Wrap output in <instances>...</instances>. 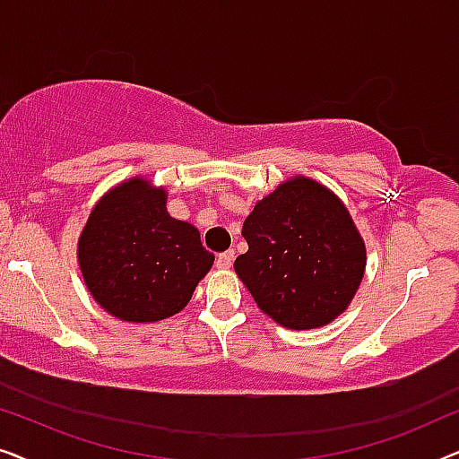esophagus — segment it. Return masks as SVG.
Masks as SVG:
<instances>
[{
    "mask_svg": "<svg viewBox=\"0 0 459 459\" xmlns=\"http://www.w3.org/2000/svg\"><path fill=\"white\" fill-rule=\"evenodd\" d=\"M234 256H236L234 250H225V253L217 256V267L219 269H230L231 265H234Z\"/></svg>",
    "mask_w": 459,
    "mask_h": 459,
    "instance_id": "1",
    "label": "esophagus"
}]
</instances>
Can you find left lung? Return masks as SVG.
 Returning <instances> with one entry per match:
<instances>
[{
  "label": "left lung",
  "mask_w": 459,
  "mask_h": 459,
  "mask_svg": "<svg viewBox=\"0 0 459 459\" xmlns=\"http://www.w3.org/2000/svg\"><path fill=\"white\" fill-rule=\"evenodd\" d=\"M248 250L234 263L255 303L290 330L324 328L353 300L366 242L330 187L292 175L244 219Z\"/></svg>",
  "instance_id": "obj_1"
}]
</instances>
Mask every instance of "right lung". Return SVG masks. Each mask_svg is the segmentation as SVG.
Segmentation results:
<instances>
[{"label": "right lung", "instance_id": "1", "mask_svg": "<svg viewBox=\"0 0 459 459\" xmlns=\"http://www.w3.org/2000/svg\"><path fill=\"white\" fill-rule=\"evenodd\" d=\"M77 261L93 300L112 317L154 324L190 303L215 255L192 223L167 211V190L143 175L110 187L79 234Z\"/></svg>", "mask_w": 459, "mask_h": 459}]
</instances>
